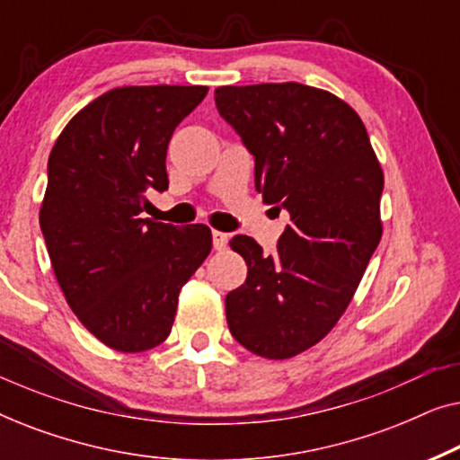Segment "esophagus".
Wrapping results in <instances>:
<instances>
[{
	"instance_id": "obj_1",
	"label": "esophagus",
	"mask_w": 460,
	"mask_h": 460,
	"mask_svg": "<svg viewBox=\"0 0 460 460\" xmlns=\"http://www.w3.org/2000/svg\"><path fill=\"white\" fill-rule=\"evenodd\" d=\"M228 234L226 232H219V230H213V247H216L217 251L226 249V244H228Z\"/></svg>"
}]
</instances>
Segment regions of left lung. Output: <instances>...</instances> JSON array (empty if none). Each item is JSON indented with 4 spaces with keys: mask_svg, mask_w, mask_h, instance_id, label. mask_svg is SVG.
Wrapping results in <instances>:
<instances>
[{
    "mask_svg": "<svg viewBox=\"0 0 460 460\" xmlns=\"http://www.w3.org/2000/svg\"><path fill=\"white\" fill-rule=\"evenodd\" d=\"M216 104L255 156L263 203L291 213L274 255L251 236L230 241L249 272L226 297V318L243 348L287 360L348 310L383 234V169L358 112L326 90L224 85Z\"/></svg>",
    "mask_w": 460,
    "mask_h": 460,
    "instance_id": "1",
    "label": "left lung"
}]
</instances>
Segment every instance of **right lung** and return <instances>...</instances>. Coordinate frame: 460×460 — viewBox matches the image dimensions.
<instances>
[{
    "mask_svg": "<svg viewBox=\"0 0 460 460\" xmlns=\"http://www.w3.org/2000/svg\"><path fill=\"white\" fill-rule=\"evenodd\" d=\"M205 85H125L84 106L56 140L40 224L56 280L79 323L137 354L169 337L181 287L211 253L205 224L142 219L167 190V144Z\"/></svg>",
    "mask_w": 460,
    "mask_h": 460,
    "instance_id": "right-lung-1",
    "label": "right lung"
}]
</instances>
